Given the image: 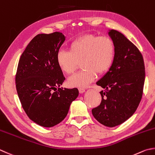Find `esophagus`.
Instances as JSON below:
<instances>
[{"mask_svg": "<svg viewBox=\"0 0 155 155\" xmlns=\"http://www.w3.org/2000/svg\"><path fill=\"white\" fill-rule=\"evenodd\" d=\"M79 92H80V93H81H81H84V92H85V89L81 88V87H80V88H79Z\"/></svg>", "mask_w": 155, "mask_h": 155, "instance_id": "obj_1", "label": "esophagus"}]
</instances>
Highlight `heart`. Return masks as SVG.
I'll return each mask as SVG.
<instances>
[{"instance_id":"1","label":"heart","mask_w":155,"mask_h":155,"mask_svg":"<svg viewBox=\"0 0 155 155\" xmlns=\"http://www.w3.org/2000/svg\"><path fill=\"white\" fill-rule=\"evenodd\" d=\"M115 54V44L110 38L85 34L73 40L68 45V51L58 52L56 62L66 74H71L80 63L82 69L69 77L67 83L70 87L83 88L94 81L96 73L103 74L109 70Z\"/></svg>"}]
</instances>
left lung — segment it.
I'll use <instances>...</instances> for the list:
<instances>
[{
    "mask_svg": "<svg viewBox=\"0 0 155 155\" xmlns=\"http://www.w3.org/2000/svg\"><path fill=\"white\" fill-rule=\"evenodd\" d=\"M115 59L109 71L96 82L104 89L102 101L92 113L99 123L113 127L123 124L135 113L141 101L145 80L144 59L138 48L124 34L111 30Z\"/></svg>",
    "mask_w": 155,
    "mask_h": 155,
    "instance_id": "left-lung-1",
    "label": "left lung"
}]
</instances>
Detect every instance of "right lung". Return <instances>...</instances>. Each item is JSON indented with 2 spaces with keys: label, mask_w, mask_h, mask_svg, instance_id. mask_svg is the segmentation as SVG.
<instances>
[{
  "label": "right lung",
  "mask_w": 155,
  "mask_h": 155,
  "mask_svg": "<svg viewBox=\"0 0 155 155\" xmlns=\"http://www.w3.org/2000/svg\"><path fill=\"white\" fill-rule=\"evenodd\" d=\"M65 40L61 32L38 34L20 57L15 84L28 117L40 126L53 127L65 118L78 96L77 88L59 87L65 80L56 57Z\"/></svg>",
  "instance_id": "1"
}]
</instances>
